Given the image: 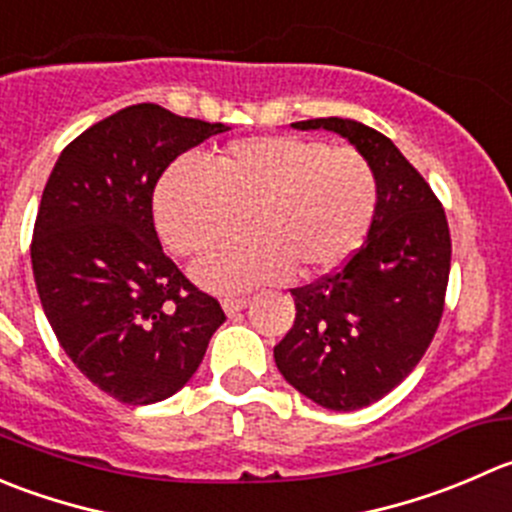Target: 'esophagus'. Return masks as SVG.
I'll return each mask as SVG.
<instances>
[{
	"instance_id": "1",
	"label": "esophagus",
	"mask_w": 512,
	"mask_h": 512,
	"mask_svg": "<svg viewBox=\"0 0 512 512\" xmlns=\"http://www.w3.org/2000/svg\"><path fill=\"white\" fill-rule=\"evenodd\" d=\"M247 302H250V300H247V297H240V295H227L225 300H222V307H225L227 315H235V312L245 310Z\"/></svg>"
}]
</instances>
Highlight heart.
Returning a JSON list of instances; mask_svg holds the SVG:
<instances>
[{"label":"heart","instance_id":"b5f03b06","mask_svg":"<svg viewBox=\"0 0 512 512\" xmlns=\"http://www.w3.org/2000/svg\"><path fill=\"white\" fill-rule=\"evenodd\" d=\"M380 200L377 175L355 147L295 135L235 140L205 167L182 157L155 187V222L182 257L200 255L242 227L252 232L207 252L195 277L245 290L285 275L315 277L365 240Z\"/></svg>","mask_w":512,"mask_h":512}]
</instances>
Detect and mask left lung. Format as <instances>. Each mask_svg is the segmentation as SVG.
<instances>
[{"instance_id": "obj_1", "label": "left lung", "mask_w": 512, "mask_h": 512, "mask_svg": "<svg viewBox=\"0 0 512 512\" xmlns=\"http://www.w3.org/2000/svg\"><path fill=\"white\" fill-rule=\"evenodd\" d=\"M367 157L380 200L360 250L337 272L295 287V325L275 345L277 370L327 410L385 398L433 342L450 275V230L428 182L385 135L355 119H307Z\"/></svg>"}]
</instances>
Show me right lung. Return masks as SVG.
Segmentation results:
<instances>
[{
	"label": "right lung",
	"mask_w": 512,
	"mask_h": 512,
	"mask_svg": "<svg viewBox=\"0 0 512 512\" xmlns=\"http://www.w3.org/2000/svg\"><path fill=\"white\" fill-rule=\"evenodd\" d=\"M222 122L132 104L69 142L39 202L32 270L69 360L102 393L150 405L185 388L225 322L162 252L152 192L162 172Z\"/></svg>",
	"instance_id": "right-lung-1"
}]
</instances>
